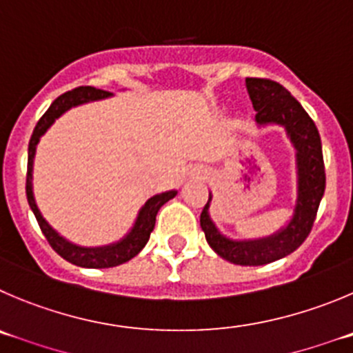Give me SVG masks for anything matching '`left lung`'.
Returning <instances> with one entry per match:
<instances>
[{"label":"left lung","mask_w":353,"mask_h":353,"mask_svg":"<svg viewBox=\"0 0 353 353\" xmlns=\"http://www.w3.org/2000/svg\"><path fill=\"white\" fill-rule=\"evenodd\" d=\"M245 85L256 111V121L259 125H284L298 151V200L294 216L282 232L268 239L233 242L217 232L210 221L209 195L200 214V226L205 233L207 243L223 259L240 266H259L294 252L310 235L325 190V170L317 127L288 88L268 78H245Z\"/></svg>","instance_id":"1"}]
</instances>
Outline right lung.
Instances as JSON below:
<instances>
[{"mask_svg":"<svg viewBox=\"0 0 353 353\" xmlns=\"http://www.w3.org/2000/svg\"><path fill=\"white\" fill-rule=\"evenodd\" d=\"M110 95L111 92L101 90V88L94 87H78L65 92V94L59 95V97L52 102V106L48 108V110L45 111V114L38 120L34 130H32L31 141H29L28 176H26V195H28L29 207H31V210L34 212L36 221H38L43 235L48 240L52 249H54L61 258H64L65 261L72 263V265L77 266H83V268H113V266L123 265L128 259H132L134 256L139 254V252L143 251V247L148 243V240H150V235L154 228V221H157V214L158 210H160V207L165 202H169L170 199H174L177 193L167 192L160 193V195H154L153 199H150L144 203L139 216H137L136 225H134L132 232L128 233L121 242L113 243V245L108 247H97V249H87V247L72 245L71 242L62 239L59 233H55V230H52V226L43 219L38 207H36L31 188L32 158H34L36 144H38L39 137H41L43 134L47 132V128L54 123L55 118L61 117V114L64 113V111H68L69 108L78 106V104H83V102L88 101H97V99L110 97Z\"/></svg>","mask_w":353,"mask_h":353,"instance_id":"add662e5","label":"right lung"}]
</instances>
